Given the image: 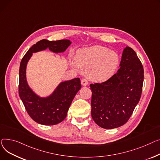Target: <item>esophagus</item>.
<instances>
[{"label":"esophagus","instance_id":"esophagus-1","mask_svg":"<svg viewBox=\"0 0 160 160\" xmlns=\"http://www.w3.org/2000/svg\"><path fill=\"white\" fill-rule=\"evenodd\" d=\"M88 81H87V79L83 78V79H81V84H82V85H83V86H87V84H88Z\"/></svg>","mask_w":160,"mask_h":160}]
</instances>
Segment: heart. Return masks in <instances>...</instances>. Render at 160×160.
I'll return each instance as SVG.
<instances>
[{"label":"heart","mask_w":160,"mask_h":160,"mask_svg":"<svg viewBox=\"0 0 160 160\" xmlns=\"http://www.w3.org/2000/svg\"><path fill=\"white\" fill-rule=\"evenodd\" d=\"M77 62L84 67H91L89 76L93 79L102 81L113 75L119 62V56L115 52L101 46H93L80 50L78 52Z\"/></svg>","instance_id":"heart-1"}]
</instances>
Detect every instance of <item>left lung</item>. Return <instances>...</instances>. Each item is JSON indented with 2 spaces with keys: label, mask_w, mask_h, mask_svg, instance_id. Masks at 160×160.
<instances>
[{
  "label": "left lung",
  "mask_w": 160,
  "mask_h": 160,
  "mask_svg": "<svg viewBox=\"0 0 160 160\" xmlns=\"http://www.w3.org/2000/svg\"><path fill=\"white\" fill-rule=\"evenodd\" d=\"M119 66L117 73L106 81L90 84L92 118L103 128L125 124L142 96L144 70L132 48L124 49Z\"/></svg>",
  "instance_id": "left-lung-1"
}]
</instances>
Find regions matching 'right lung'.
<instances>
[{
  "mask_svg": "<svg viewBox=\"0 0 160 160\" xmlns=\"http://www.w3.org/2000/svg\"><path fill=\"white\" fill-rule=\"evenodd\" d=\"M71 44L70 40L48 41L42 39L33 44L22 58L19 68L18 94L28 115L37 123L53 125L67 117L68 108L77 92L81 87L79 78L61 82L52 94L46 98H39L30 88L26 78V68L33 53L48 48L55 52H62Z\"/></svg>",
  "mask_w": 160,
  "mask_h": 160,
  "instance_id": "obj_1",
  "label": "right lung"
}]
</instances>
